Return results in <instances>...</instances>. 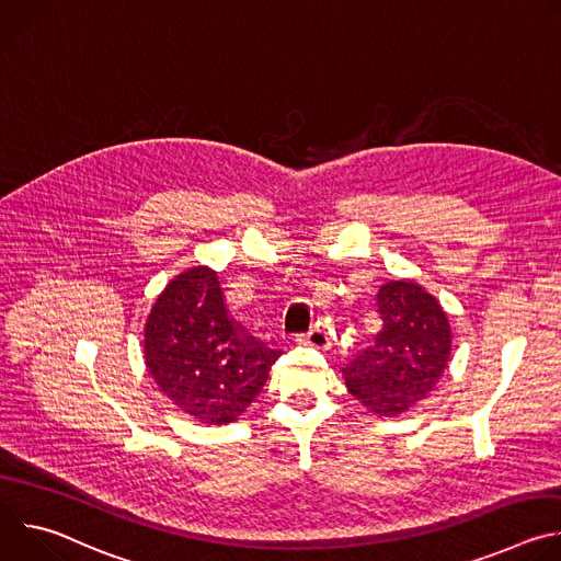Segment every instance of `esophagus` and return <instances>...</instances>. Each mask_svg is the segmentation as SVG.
<instances>
[{
	"mask_svg": "<svg viewBox=\"0 0 561 561\" xmlns=\"http://www.w3.org/2000/svg\"><path fill=\"white\" fill-rule=\"evenodd\" d=\"M297 342H299V344H306V346H312V348H317V351L331 348V337L327 335V331H322L319 327L310 329V331H308L304 337H299Z\"/></svg>",
	"mask_w": 561,
	"mask_h": 561,
	"instance_id": "34e87169",
	"label": "esophagus"
}]
</instances>
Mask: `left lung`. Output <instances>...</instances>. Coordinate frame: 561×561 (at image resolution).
I'll use <instances>...</instances> for the list:
<instances>
[{
  "instance_id": "obj_1",
  "label": "left lung",
  "mask_w": 561,
  "mask_h": 561,
  "mask_svg": "<svg viewBox=\"0 0 561 561\" xmlns=\"http://www.w3.org/2000/svg\"><path fill=\"white\" fill-rule=\"evenodd\" d=\"M381 329L375 342L342 368L346 388L379 417H397L424 399L450 359L453 333L439 299L415 279L379 286Z\"/></svg>"
}]
</instances>
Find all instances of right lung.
<instances>
[{
	"instance_id": "obj_1",
	"label": "right lung",
	"mask_w": 561,
	"mask_h": 561,
	"mask_svg": "<svg viewBox=\"0 0 561 561\" xmlns=\"http://www.w3.org/2000/svg\"><path fill=\"white\" fill-rule=\"evenodd\" d=\"M279 351L232 322L217 273L193 266L157 295L144 327V359L171 402L206 426L237 422L262 392Z\"/></svg>"
}]
</instances>
